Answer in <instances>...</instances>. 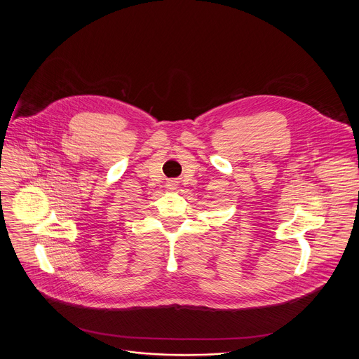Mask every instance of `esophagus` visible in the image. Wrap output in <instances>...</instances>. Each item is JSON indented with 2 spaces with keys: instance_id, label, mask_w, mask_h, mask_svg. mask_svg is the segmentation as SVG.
<instances>
[{
  "instance_id": "34e87169",
  "label": "esophagus",
  "mask_w": 359,
  "mask_h": 359,
  "mask_svg": "<svg viewBox=\"0 0 359 359\" xmlns=\"http://www.w3.org/2000/svg\"><path fill=\"white\" fill-rule=\"evenodd\" d=\"M168 187H169L170 190H175V189L177 187V182H176V180H169V182H168Z\"/></svg>"
}]
</instances>
